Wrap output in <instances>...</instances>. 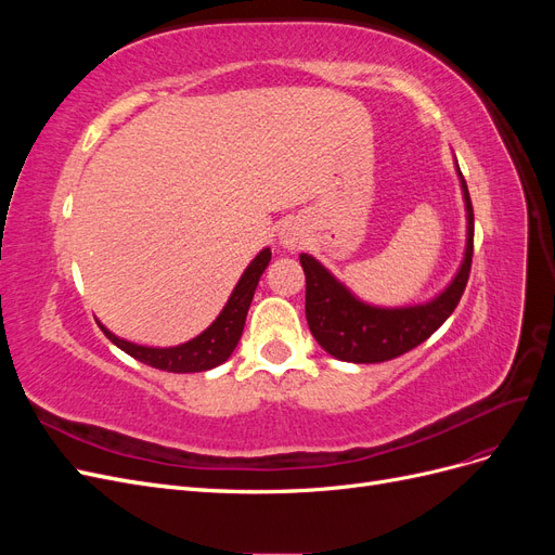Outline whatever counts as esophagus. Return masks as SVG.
<instances>
[{"mask_svg": "<svg viewBox=\"0 0 555 555\" xmlns=\"http://www.w3.org/2000/svg\"><path fill=\"white\" fill-rule=\"evenodd\" d=\"M300 241H304V233H300V229L296 224H284L282 227V231H280L282 247L296 249V247H300Z\"/></svg>", "mask_w": 555, "mask_h": 555, "instance_id": "esophagus-1", "label": "esophagus"}]
</instances>
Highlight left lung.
<instances>
[{"label": "left lung", "instance_id": "obj_1", "mask_svg": "<svg viewBox=\"0 0 555 555\" xmlns=\"http://www.w3.org/2000/svg\"><path fill=\"white\" fill-rule=\"evenodd\" d=\"M461 190L467 212V243L465 257L453 275L449 287L428 304L405 308H377L363 304L351 294L340 280H335L326 268L310 255H300V266L306 273V317L314 340L331 357L349 363H382L396 359L428 340L449 314L456 310L465 292L473 266L475 243V212L465 178L456 164Z\"/></svg>", "mask_w": 555, "mask_h": 555}]
</instances>
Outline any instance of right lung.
I'll list each match as a JSON object with an SVG mask.
<instances>
[{
  "label": "right lung",
  "instance_id": "add662e5",
  "mask_svg": "<svg viewBox=\"0 0 555 555\" xmlns=\"http://www.w3.org/2000/svg\"><path fill=\"white\" fill-rule=\"evenodd\" d=\"M268 261H271V247L261 249L259 255L249 261L245 268V273L241 275L238 284L233 287L227 306L222 312L217 314L215 322L190 343H182L176 347H145V345H133L129 340L117 338L115 333H111L102 322H96L106 333V338L127 351L129 357L137 361L159 367V371L166 373H204L210 371V367L224 363L233 349H236L243 326H245V317L249 310L251 298H255V289L259 284L261 273L266 271Z\"/></svg>",
  "mask_w": 555,
  "mask_h": 555
}]
</instances>
